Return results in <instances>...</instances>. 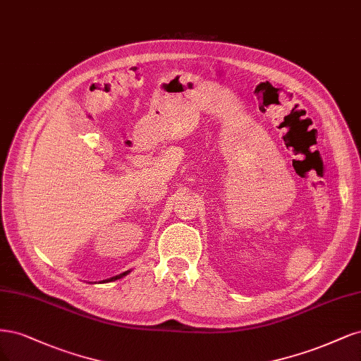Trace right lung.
<instances>
[{
    "label": "right lung",
    "mask_w": 361,
    "mask_h": 361,
    "mask_svg": "<svg viewBox=\"0 0 361 361\" xmlns=\"http://www.w3.org/2000/svg\"><path fill=\"white\" fill-rule=\"evenodd\" d=\"M130 271H124V273H121V274H118V276H114V277H111V279H106V281H103V282H112V281H117V279H121V277H124L126 274H129Z\"/></svg>",
    "instance_id": "1"
}]
</instances>
